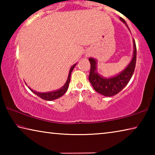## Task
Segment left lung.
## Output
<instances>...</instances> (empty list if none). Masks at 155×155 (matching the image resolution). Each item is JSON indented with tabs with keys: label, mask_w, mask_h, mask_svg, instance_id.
I'll return each instance as SVG.
<instances>
[{
	"label": "left lung",
	"mask_w": 155,
	"mask_h": 155,
	"mask_svg": "<svg viewBox=\"0 0 155 155\" xmlns=\"http://www.w3.org/2000/svg\"><path fill=\"white\" fill-rule=\"evenodd\" d=\"M120 20L122 21L123 23H124L128 28L125 20L122 18H120ZM133 53L132 59L121 72L114 77L105 78L99 74L97 72V60L94 58L89 59L91 65L89 80L94 90L97 92L104 96H113L118 94L129 82L134 72L136 64V56H137V50H136L134 39L133 40Z\"/></svg>",
	"instance_id": "1"
}]
</instances>
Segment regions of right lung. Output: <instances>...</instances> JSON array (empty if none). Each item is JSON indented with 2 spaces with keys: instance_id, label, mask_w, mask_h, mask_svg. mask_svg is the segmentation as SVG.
<instances>
[{
  "instance_id": "1",
  "label": "right lung",
  "mask_w": 155,
  "mask_h": 155,
  "mask_svg": "<svg viewBox=\"0 0 155 155\" xmlns=\"http://www.w3.org/2000/svg\"><path fill=\"white\" fill-rule=\"evenodd\" d=\"M77 64L73 65L71 67V68H70L66 82H65V83L64 84V85L62 87L59 89V90L52 91H48V92H37L36 91L33 90L32 89H31L29 87H28L30 89L31 91H32L33 93L36 94V95L40 97V98H42L44 100H46V101H53V100L59 98V97H61L64 95V94L66 92V91L68 90V86H69V83L70 81V76H71V73L72 72L73 69H74V68L76 66V65H77ZM25 84L27 85V83Z\"/></svg>"
}]
</instances>
